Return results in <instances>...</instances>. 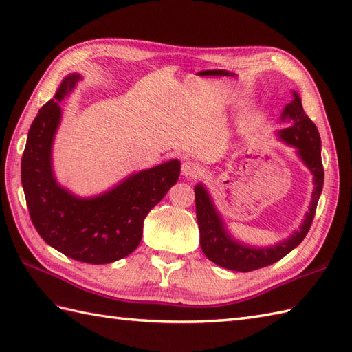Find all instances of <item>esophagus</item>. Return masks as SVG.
<instances>
[{
  "instance_id": "obj_1",
  "label": "esophagus",
  "mask_w": 352,
  "mask_h": 352,
  "mask_svg": "<svg viewBox=\"0 0 352 352\" xmlns=\"http://www.w3.org/2000/svg\"><path fill=\"white\" fill-rule=\"evenodd\" d=\"M182 174L186 178H196L201 174V168L198 166V163L187 160L182 165Z\"/></svg>"
}]
</instances>
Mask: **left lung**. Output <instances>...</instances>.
I'll return each mask as SVG.
<instances>
[{"label": "left lung", "mask_w": 352, "mask_h": 352, "mask_svg": "<svg viewBox=\"0 0 352 352\" xmlns=\"http://www.w3.org/2000/svg\"><path fill=\"white\" fill-rule=\"evenodd\" d=\"M294 100L285 106L282 121H289L291 126L279 130V138L291 146H296L297 154L314 175V193L309 211L300 230L288 240H283L272 248H252L234 240L228 234L222 217L217 213L213 201L204 184L195 187L196 219L199 225L201 249L214 264L234 270V272H253V270L272 265L296 249L305 240L314 222L315 211L324 184V168L321 160V138L314 121L310 120L301 106V99L294 91Z\"/></svg>", "instance_id": "obj_1"}]
</instances>
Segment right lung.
I'll return each instance as SVG.
<instances>
[{
  "mask_svg": "<svg viewBox=\"0 0 352 352\" xmlns=\"http://www.w3.org/2000/svg\"><path fill=\"white\" fill-rule=\"evenodd\" d=\"M78 80V73L65 76L32 121L22 154V187L31 222L49 246L80 263L109 264L139 246L144 219L177 183L179 162L139 170L94 198H78L61 187L52 170V144L60 102Z\"/></svg>",
  "mask_w": 352,
  "mask_h": 352,
  "instance_id": "1",
  "label": "right lung"
}]
</instances>
